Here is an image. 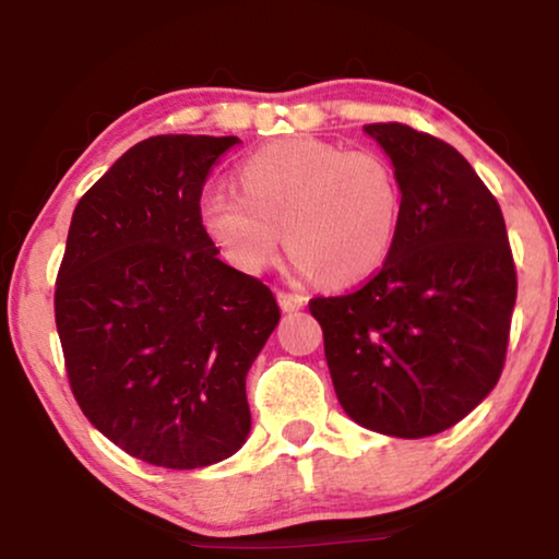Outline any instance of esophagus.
<instances>
[{"label":"esophagus","mask_w":559,"mask_h":559,"mask_svg":"<svg viewBox=\"0 0 559 559\" xmlns=\"http://www.w3.org/2000/svg\"><path fill=\"white\" fill-rule=\"evenodd\" d=\"M277 302L280 308L285 312H295V310H302L305 308V297L297 295V293H277Z\"/></svg>","instance_id":"esophagus-1"}]
</instances>
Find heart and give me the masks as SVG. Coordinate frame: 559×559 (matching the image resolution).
Masks as SVG:
<instances>
[{
	"mask_svg": "<svg viewBox=\"0 0 559 559\" xmlns=\"http://www.w3.org/2000/svg\"><path fill=\"white\" fill-rule=\"evenodd\" d=\"M239 186L209 188L198 203L203 234L239 272H264L282 231L297 280L356 285L389 257L402 188L377 152L295 136L243 159Z\"/></svg>",
	"mask_w": 559,
	"mask_h": 559,
	"instance_id": "b5f03b06",
	"label": "heart"
}]
</instances>
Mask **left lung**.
<instances>
[{
  "label": "left lung",
  "instance_id": "8db88e82",
  "mask_svg": "<svg viewBox=\"0 0 559 559\" xmlns=\"http://www.w3.org/2000/svg\"><path fill=\"white\" fill-rule=\"evenodd\" d=\"M364 132L392 159L402 213L361 289L316 297L341 407L392 438L438 435L491 394L507 358L516 270L496 198L448 142L407 124Z\"/></svg>",
  "mask_w": 559,
  "mask_h": 559
}]
</instances>
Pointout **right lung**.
Returning a JSON list of instances; mask_svg holds the SVG:
<instances>
[{
  "label": "right lung",
  "instance_id": "right-lung-1",
  "mask_svg": "<svg viewBox=\"0 0 559 559\" xmlns=\"http://www.w3.org/2000/svg\"><path fill=\"white\" fill-rule=\"evenodd\" d=\"M239 136L159 134L75 205L56 325L75 402L124 453L205 468L249 438L247 373L280 323L272 289L218 259L198 221Z\"/></svg>",
  "mask_w": 559,
  "mask_h": 559
}]
</instances>
